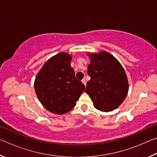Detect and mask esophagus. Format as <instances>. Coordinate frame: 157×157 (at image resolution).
<instances>
[{"label": "esophagus", "instance_id": "esophagus-1", "mask_svg": "<svg viewBox=\"0 0 157 157\" xmlns=\"http://www.w3.org/2000/svg\"><path fill=\"white\" fill-rule=\"evenodd\" d=\"M82 83H83L84 85H86V79H85L84 78V79H82Z\"/></svg>", "mask_w": 157, "mask_h": 157}]
</instances>
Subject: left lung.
<instances>
[{"mask_svg":"<svg viewBox=\"0 0 157 157\" xmlns=\"http://www.w3.org/2000/svg\"><path fill=\"white\" fill-rule=\"evenodd\" d=\"M91 62L87 73L90 80L85 92L98 110L111 111L120 106L129 90L128 80L120 62L106 51L88 53Z\"/></svg>","mask_w":157,"mask_h":157,"instance_id":"1","label":"left lung"}]
</instances>
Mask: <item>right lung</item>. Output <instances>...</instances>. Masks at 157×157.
Here are the masks:
<instances>
[{"instance_id": "1", "label": "right lung", "mask_w": 157, "mask_h": 157, "mask_svg": "<svg viewBox=\"0 0 157 157\" xmlns=\"http://www.w3.org/2000/svg\"><path fill=\"white\" fill-rule=\"evenodd\" d=\"M72 57L60 52L42 66L34 81V90L42 105L50 112L63 114L76 105L85 86L71 66Z\"/></svg>"}]
</instances>
